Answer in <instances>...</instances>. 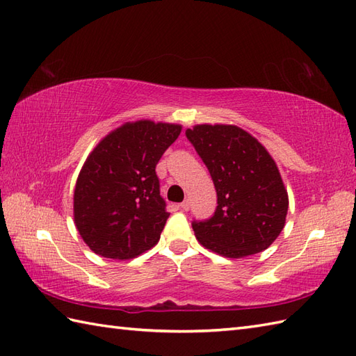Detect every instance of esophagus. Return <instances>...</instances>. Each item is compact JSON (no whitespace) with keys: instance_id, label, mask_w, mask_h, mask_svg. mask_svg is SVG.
Instances as JSON below:
<instances>
[{"instance_id":"1","label":"esophagus","mask_w":356,"mask_h":356,"mask_svg":"<svg viewBox=\"0 0 356 356\" xmlns=\"http://www.w3.org/2000/svg\"><path fill=\"white\" fill-rule=\"evenodd\" d=\"M180 208H182L184 211H188V209H190V200H184L182 203H180Z\"/></svg>"}]
</instances>
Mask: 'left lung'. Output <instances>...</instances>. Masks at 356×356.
I'll return each mask as SVG.
<instances>
[{
    "instance_id": "left-lung-1",
    "label": "left lung",
    "mask_w": 356,
    "mask_h": 356,
    "mask_svg": "<svg viewBox=\"0 0 356 356\" xmlns=\"http://www.w3.org/2000/svg\"><path fill=\"white\" fill-rule=\"evenodd\" d=\"M213 177L217 209L194 222L199 243L228 259L261 252L283 231L289 197L269 151L243 128L199 124L185 131Z\"/></svg>"
}]
</instances>
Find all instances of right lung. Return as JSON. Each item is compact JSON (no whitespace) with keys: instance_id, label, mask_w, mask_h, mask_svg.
Wrapping results in <instances>:
<instances>
[{"instance_id":"obj_1","label":"right lung","mask_w":356,"mask_h":356,"mask_svg":"<svg viewBox=\"0 0 356 356\" xmlns=\"http://www.w3.org/2000/svg\"><path fill=\"white\" fill-rule=\"evenodd\" d=\"M182 125L140 119L110 131L79 171L74 225L86 245L111 260H130L153 248L168 218L156 165Z\"/></svg>"}]
</instances>
